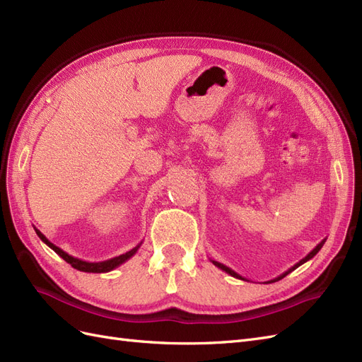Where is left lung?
Segmentation results:
<instances>
[{
	"mask_svg": "<svg viewBox=\"0 0 362 362\" xmlns=\"http://www.w3.org/2000/svg\"><path fill=\"white\" fill-rule=\"evenodd\" d=\"M325 242H326V238L325 240H322V242L319 243V245H317L311 252H310V254L308 255H306L305 258H302L299 262H296V264L293 266V267H290L287 272H284L282 273V275H279L278 278H275V279H272V281H267V282H276V281H279V279H282L284 276H287L288 275V273L290 272H293L294 269H298L299 266H302L303 264V262H306V261H310L313 257H315L317 255V252H319L322 247H323V245H325ZM211 262H213V264L216 266V267H218V269H221V270H223V272H226L228 273V275H231V276H234V278H237V279H242V281H247L246 278H243V276H240L238 275V273L237 272H234L233 269H229V267H226L225 264H222V262H218V261H214V259H211Z\"/></svg>",
	"mask_w": 362,
	"mask_h": 362,
	"instance_id": "1",
	"label": "left lung"
}]
</instances>
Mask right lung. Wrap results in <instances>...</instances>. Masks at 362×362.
I'll return each mask as SVG.
<instances>
[{"instance_id":"1","label":"right lung","mask_w":362,"mask_h":362,"mask_svg":"<svg viewBox=\"0 0 362 362\" xmlns=\"http://www.w3.org/2000/svg\"><path fill=\"white\" fill-rule=\"evenodd\" d=\"M35 231H36V234L39 235V238L42 240V242L45 243L47 246H49L54 252H56L57 255H60L64 261H66L68 264H71V266H72L74 269H76V270L87 272V273H105V272H110V270L119 267L120 264H124V262L128 261L131 257H133V255L136 254V252L139 250V247L141 246V242H140L136 247L128 250L127 254H122V255L110 258V259H105V261H100V262H89V261H83V259H80V258H75V257L66 254V252H64L63 249H60L59 246L51 243L49 240H48L45 235H43L36 226H35Z\"/></svg>"}]
</instances>
